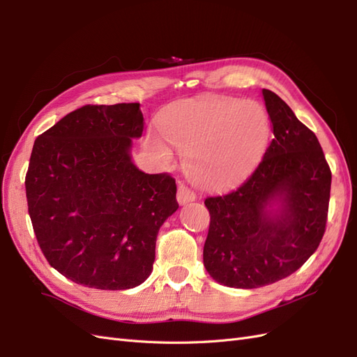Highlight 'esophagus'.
Listing matches in <instances>:
<instances>
[{
    "label": "esophagus",
    "instance_id": "esophagus-1",
    "mask_svg": "<svg viewBox=\"0 0 357 357\" xmlns=\"http://www.w3.org/2000/svg\"><path fill=\"white\" fill-rule=\"evenodd\" d=\"M197 199V193L193 192L192 189H189L186 185H183V183H180L178 186V192H177V201L180 204H188V202H192Z\"/></svg>",
    "mask_w": 357,
    "mask_h": 357
}]
</instances>
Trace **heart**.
I'll list each match as a JSON object with an SVG mask.
<instances>
[{"mask_svg":"<svg viewBox=\"0 0 357 357\" xmlns=\"http://www.w3.org/2000/svg\"><path fill=\"white\" fill-rule=\"evenodd\" d=\"M159 129L167 143L188 155L190 177L211 189L235 185L250 174L269 138V121L261 105L218 95L167 112ZM149 146L164 162L171 160L162 139L150 138Z\"/></svg>","mask_w":357,"mask_h":357,"instance_id":"b5f03b06","label":"heart"}]
</instances>
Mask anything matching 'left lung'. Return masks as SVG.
<instances>
[{
    "label": "left lung",
    "instance_id": "left-lung-1",
    "mask_svg": "<svg viewBox=\"0 0 357 357\" xmlns=\"http://www.w3.org/2000/svg\"><path fill=\"white\" fill-rule=\"evenodd\" d=\"M274 138L241 186L208 197L204 266L225 286L256 289L294 274L326 231L332 172L316 134L262 91ZM278 208H273V204Z\"/></svg>",
    "mask_w": 357,
    "mask_h": 357
}]
</instances>
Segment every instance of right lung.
Returning a JSON list of instances; mask_svg holds the SVG:
<instances>
[{
  "label": "right lung",
  "instance_id": "obj_1",
  "mask_svg": "<svg viewBox=\"0 0 357 357\" xmlns=\"http://www.w3.org/2000/svg\"><path fill=\"white\" fill-rule=\"evenodd\" d=\"M138 102L83 105L38 135L25 177L28 213L47 262L101 290L142 284L159 228L178 208L176 180L131 160Z\"/></svg>",
  "mask_w": 357,
  "mask_h": 357
}]
</instances>
